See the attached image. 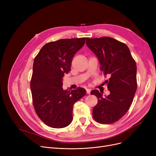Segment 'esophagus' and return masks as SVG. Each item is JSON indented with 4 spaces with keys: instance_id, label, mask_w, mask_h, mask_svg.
Segmentation results:
<instances>
[{
    "instance_id": "1",
    "label": "esophagus",
    "mask_w": 156,
    "mask_h": 156,
    "mask_svg": "<svg viewBox=\"0 0 156 156\" xmlns=\"http://www.w3.org/2000/svg\"><path fill=\"white\" fill-rule=\"evenodd\" d=\"M90 92H91V89H90V88H87V93L88 94H90Z\"/></svg>"
}]
</instances>
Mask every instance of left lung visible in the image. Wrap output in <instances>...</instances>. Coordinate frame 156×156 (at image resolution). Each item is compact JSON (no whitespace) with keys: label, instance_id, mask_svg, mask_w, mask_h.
<instances>
[{"label":"left lung","instance_id":"8db88e82","mask_svg":"<svg viewBox=\"0 0 156 156\" xmlns=\"http://www.w3.org/2000/svg\"><path fill=\"white\" fill-rule=\"evenodd\" d=\"M87 47L95 54L105 76L110 77L108 88L110 94L94 90L98 98L93 109V118L98 122L111 124L121 119L129 109L136 88V66L128 46L108 37L87 38Z\"/></svg>","mask_w":156,"mask_h":156}]
</instances>
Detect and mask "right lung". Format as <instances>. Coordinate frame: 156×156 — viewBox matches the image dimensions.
Wrapping results in <instances>:
<instances>
[{
	"mask_svg": "<svg viewBox=\"0 0 156 156\" xmlns=\"http://www.w3.org/2000/svg\"><path fill=\"white\" fill-rule=\"evenodd\" d=\"M86 38L61 39L46 44L35 57L30 83L33 104L44 123L54 128L68 126L73 121L75 103L86 90H64L62 78L71 71L72 59Z\"/></svg>",
	"mask_w": 156,
	"mask_h": 156,
	"instance_id": "1",
	"label": "right lung"
}]
</instances>
